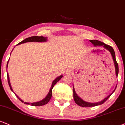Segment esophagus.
I'll use <instances>...</instances> for the list:
<instances>
[{"mask_svg": "<svg viewBox=\"0 0 125 125\" xmlns=\"http://www.w3.org/2000/svg\"><path fill=\"white\" fill-rule=\"evenodd\" d=\"M66 73L68 75H71L72 73V71L71 70H68L67 72H66Z\"/></svg>", "mask_w": 125, "mask_h": 125, "instance_id": "1", "label": "esophagus"}]
</instances>
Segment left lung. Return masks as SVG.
Instances as JSON below:
<instances>
[{
    "label": "left lung",
    "instance_id": "left-lung-1",
    "mask_svg": "<svg viewBox=\"0 0 125 125\" xmlns=\"http://www.w3.org/2000/svg\"><path fill=\"white\" fill-rule=\"evenodd\" d=\"M90 42H92V44H93L94 46H103L104 48L107 49V50H108L110 51V52L111 53V54L112 55V59H113L114 62V65H115V72H116V76H118V72H119V68H118V62H117L116 60V57H115V54L114 52V49L111 46L108 45V44H106L102 42L97 41V40H90ZM116 86L115 87V89H114V90L113 91V92L115 90V89L116 88ZM73 98H74V100L75 101V103L78 104V105L81 106V107H94V106H97V105H101L104 103V102H105L108 99L109 97L111 95L112 93L110 95L107 97V98H105V99H104L103 101H100L99 103H88V102H86L83 100L82 99H81V98L78 97V95L76 94V92H75L74 87H73Z\"/></svg>",
    "mask_w": 125,
    "mask_h": 125
}]
</instances>
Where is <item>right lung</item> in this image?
<instances>
[{
    "instance_id": "add662e5",
    "label": "right lung",
    "mask_w": 125,
    "mask_h": 125,
    "mask_svg": "<svg viewBox=\"0 0 125 125\" xmlns=\"http://www.w3.org/2000/svg\"><path fill=\"white\" fill-rule=\"evenodd\" d=\"M46 40H47V38H44V37H43V36H31V37H29V38H26L25 39L23 40L22 41H21V42L17 44V45H18V44H22V43H26V42H42L46 41ZM8 62H9V61H8ZM8 62H7V64H8ZM62 75H61V76H58V78H57L56 79H55L54 81L53 82V83H52V86H51V88L50 89V90H49L48 94L47 95V96H46L43 100H41V101H38V102L31 103V104H30V103H28L24 102V104H28V105H29V104H30V105H32V106H42V105H45V104H47V103H48L49 101H50V98H51V97H52V89H53V87L54 86L55 84H56L61 79V78H62ZM7 81H8V83H9V86H10V89L12 91H13V89H12V87H11V84H10V80H9V77L8 73H7ZM14 93L15 95H16L17 97V98H18V99H19L20 101H21V102H22V103L24 102V101H23L22 100L20 99V98L18 97L17 95L15 94V93Z\"/></svg>"
}]
</instances>
